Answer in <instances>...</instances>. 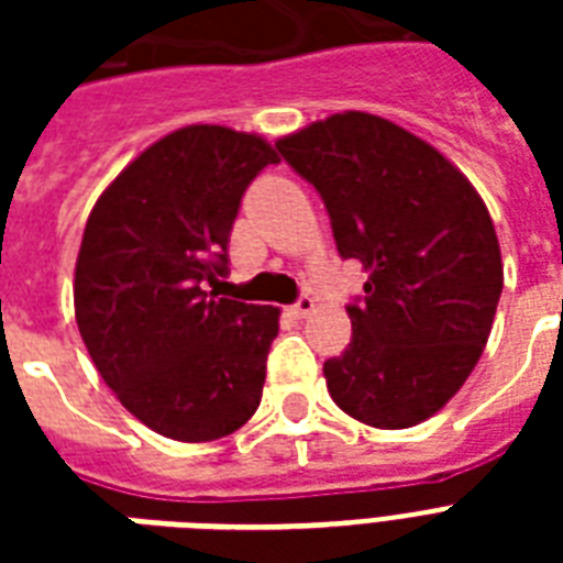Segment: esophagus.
Masks as SVG:
<instances>
[{
    "label": "esophagus",
    "instance_id": "esophagus-1",
    "mask_svg": "<svg viewBox=\"0 0 563 563\" xmlns=\"http://www.w3.org/2000/svg\"><path fill=\"white\" fill-rule=\"evenodd\" d=\"M289 312H291V316H298V318L312 316V312H316V300L309 298V295H300V298L289 307Z\"/></svg>",
    "mask_w": 563,
    "mask_h": 563
}]
</instances>
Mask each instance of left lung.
I'll use <instances>...</instances> for the list:
<instances>
[{
	"label": "left lung",
	"mask_w": 563,
	"mask_h": 563,
	"mask_svg": "<svg viewBox=\"0 0 563 563\" xmlns=\"http://www.w3.org/2000/svg\"><path fill=\"white\" fill-rule=\"evenodd\" d=\"M277 152L321 195L342 260L368 272L347 307L351 344L324 362L330 397L376 429L432 418L476 368L497 316L488 207L444 154L362 110L283 136Z\"/></svg>",
	"instance_id": "obj_1"
}]
</instances>
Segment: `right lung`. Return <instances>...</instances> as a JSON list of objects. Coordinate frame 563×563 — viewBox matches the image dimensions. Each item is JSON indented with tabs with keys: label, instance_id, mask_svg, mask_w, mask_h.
I'll use <instances>...</instances> for the list:
<instances>
[{
	"label": "right lung",
	"instance_id": "1",
	"mask_svg": "<svg viewBox=\"0 0 563 563\" xmlns=\"http://www.w3.org/2000/svg\"><path fill=\"white\" fill-rule=\"evenodd\" d=\"M277 152L189 125L122 169L92 207L75 263V321L101 379L145 427L216 441L260 406L277 307L203 291L228 274L247 184Z\"/></svg>",
	"mask_w": 563,
	"mask_h": 563
}]
</instances>
